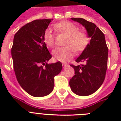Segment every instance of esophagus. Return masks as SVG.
Returning a JSON list of instances; mask_svg holds the SVG:
<instances>
[{
  "label": "esophagus",
  "mask_w": 121,
  "mask_h": 121,
  "mask_svg": "<svg viewBox=\"0 0 121 121\" xmlns=\"http://www.w3.org/2000/svg\"><path fill=\"white\" fill-rule=\"evenodd\" d=\"M62 66L63 68H65V67H66V66H68V65L67 64V63H62Z\"/></svg>",
  "instance_id": "obj_1"
}]
</instances>
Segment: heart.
Instances as JSON below:
<instances>
[{"mask_svg":"<svg viewBox=\"0 0 121 121\" xmlns=\"http://www.w3.org/2000/svg\"><path fill=\"white\" fill-rule=\"evenodd\" d=\"M54 27L56 31L64 33L67 36L64 47L55 48L52 52L53 58L60 61H66L72 58L75 51L81 53L86 49L90 43V37L83 31L78 30V27L73 22L63 21L55 24ZM43 40L48 47L53 48L55 46V36L52 29H46L43 35Z\"/></svg>","mask_w":121,"mask_h":121,"instance_id":"1","label":"heart"}]
</instances>
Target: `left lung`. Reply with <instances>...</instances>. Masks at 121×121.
Instances as JSON below:
<instances>
[{"label": "left lung", "mask_w": 121, "mask_h": 121, "mask_svg": "<svg viewBox=\"0 0 121 121\" xmlns=\"http://www.w3.org/2000/svg\"><path fill=\"white\" fill-rule=\"evenodd\" d=\"M73 21L82 24L91 39L87 48L75 60L82 64L75 66V75L69 84L77 95H91L100 88L105 80L107 68L108 48L105 36L97 26L82 18H72Z\"/></svg>", "instance_id": "left-lung-1"}]
</instances>
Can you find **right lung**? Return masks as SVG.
<instances>
[{"label": "right lung", "instance_id": "add662e5", "mask_svg": "<svg viewBox=\"0 0 121 121\" xmlns=\"http://www.w3.org/2000/svg\"><path fill=\"white\" fill-rule=\"evenodd\" d=\"M53 19H38L26 24L16 33L11 48L16 78L26 92L34 97L51 93L54 78L60 73V61L48 64L51 58L43 35Z\"/></svg>", "mask_w": 121, "mask_h": 121}]
</instances>
